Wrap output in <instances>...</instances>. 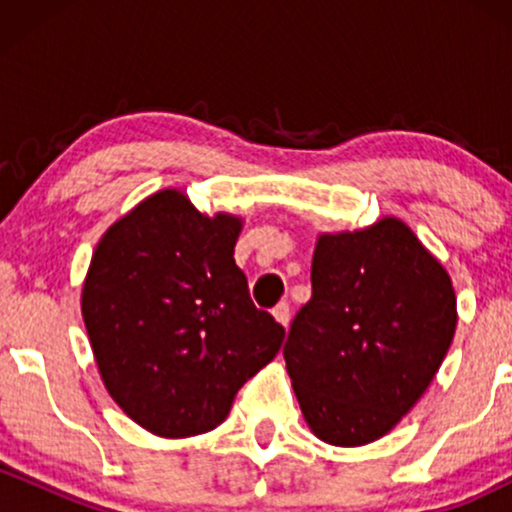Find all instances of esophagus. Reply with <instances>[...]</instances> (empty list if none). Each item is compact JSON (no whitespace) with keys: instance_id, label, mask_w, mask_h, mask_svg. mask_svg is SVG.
<instances>
[{"instance_id":"obj_1","label":"esophagus","mask_w":512,"mask_h":512,"mask_svg":"<svg viewBox=\"0 0 512 512\" xmlns=\"http://www.w3.org/2000/svg\"><path fill=\"white\" fill-rule=\"evenodd\" d=\"M272 315L276 317V322H279V325H289V320H291V308H289V303L286 301H281L279 305H276V308L272 310Z\"/></svg>"}]
</instances>
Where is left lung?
<instances>
[{"mask_svg":"<svg viewBox=\"0 0 512 512\" xmlns=\"http://www.w3.org/2000/svg\"><path fill=\"white\" fill-rule=\"evenodd\" d=\"M313 298L284 346L310 431L354 448L383 438L436 378L457 327L448 272L404 221L317 238Z\"/></svg>","mask_w":512,"mask_h":512,"instance_id":"8db88e82","label":"left lung"}]
</instances>
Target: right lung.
I'll return each instance as SVG.
<instances>
[{
	"label": "right lung",
	"mask_w": 512,
	"mask_h": 512,
	"mask_svg": "<svg viewBox=\"0 0 512 512\" xmlns=\"http://www.w3.org/2000/svg\"><path fill=\"white\" fill-rule=\"evenodd\" d=\"M243 221L199 214L178 190L146 197L105 231L81 315L105 390L163 438L216 428L284 327L250 301L233 260Z\"/></svg>",
	"instance_id": "obj_1"
}]
</instances>
